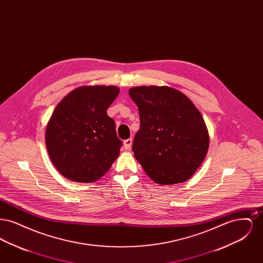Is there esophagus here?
Returning <instances> with one entry per match:
<instances>
[{
	"instance_id": "34e87169",
	"label": "esophagus",
	"mask_w": 263,
	"mask_h": 263,
	"mask_svg": "<svg viewBox=\"0 0 263 263\" xmlns=\"http://www.w3.org/2000/svg\"><path fill=\"white\" fill-rule=\"evenodd\" d=\"M132 139L131 138H129V139H127L124 141V143H123V145H124V149L125 150H130L131 149V146H132Z\"/></svg>"
}]
</instances>
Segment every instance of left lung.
<instances>
[{
	"label": "left lung",
	"mask_w": 263,
	"mask_h": 263,
	"mask_svg": "<svg viewBox=\"0 0 263 263\" xmlns=\"http://www.w3.org/2000/svg\"><path fill=\"white\" fill-rule=\"evenodd\" d=\"M129 96L137 104L141 125L132 146L135 159L158 184L186 181L209 149L199 110L184 93L166 86L134 87Z\"/></svg>",
	"instance_id": "left-lung-1"
}]
</instances>
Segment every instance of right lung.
I'll return each instance as SVG.
<instances>
[{
  "label": "right lung",
  "mask_w": 263,
  "mask_h": 263,
  "mask_svg": "<svg viewBox=\"0 0 263 263\" xmlns=\"http://www.w3.org/2000/svg\"><path fill=\"white\" fill-rule=\"evenodd\" d=\"M119 93L115 86H83L55 107L45 129L51 162L66 178L99 180L118 158L122 142L106 109Z\"/></svg>",
  "instance_id": "add662e5"
}]
</instances>
